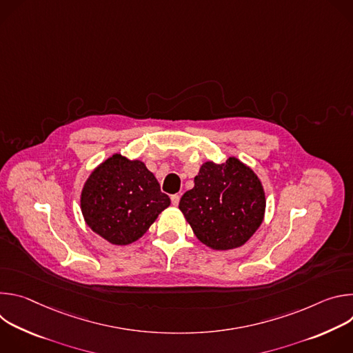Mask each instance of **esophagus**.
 I'll use <instances>...</instances> for the list:
<instances>
[{"label":"esophagus","mask_w":353,"mask_h":353,"mask_svg":"<svg viewBox=\"0 0 353 353\" xmlns=\"http://www.w3.org/2000/svg\"><path fill=\"white\" fill-rule=\"evenodd\" d=\"M179 203H180V195H179V194L172 195V205H173V207H177Z\"/></svg>","instance_id":"esophagus-1"}]
</instances>
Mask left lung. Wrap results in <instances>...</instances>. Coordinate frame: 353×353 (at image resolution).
Instances as JSON below:
<instances>
[{
	"instance_id": "8db88e82",
	"label": "left lung",
	"mask_w": 353,
	"mask_h": 353,
	"mask_svg": "<svg viewBox=\"0 0 353 353\" xmlns=\"http://www.w3.org/2000/svg\"><path fill=\"white\" fill-rule=\"evenodd\" d=\"M179 208L201 243L214 250H232L243 245L263 223L265 192L257 174L230 157L221 165L201 166Z\"/></svg>"
}]
</instances>
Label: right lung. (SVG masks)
Returning a JSON list of instances; mask_svg holds the SVG:
<instances>
[{
	"instance_id": "right-lung-1",
	"label": "right lung",
	"mask_w": 353,
	"mask_h": 353,
	"mask_svg": "<svg viewBox=\"0 0 353 353\" xmlns=\"http://www.w3.org/2000/svg\"><path fill=\"white\" fill-rule=\"evenodd\" d=\"M170 205V198L141 161L114 154L88 177L81 192L86 225L112 244H131Z\"/></svg>"
}]
</instances>
